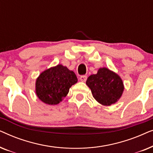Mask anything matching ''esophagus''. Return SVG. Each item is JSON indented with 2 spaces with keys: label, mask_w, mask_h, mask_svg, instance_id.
<instances>
[{
  "label": "esophagus",
  "mask_w": 153,
  "mask_h": 153,
  "mask_svg": "<svg viewBox=\"0 0 153 153\" xmlns=\"http://www.w3.org/2000/svg\"><path fill=\"white\" fill-rule=\"evenodd\" d=\"M79 79H80L81 81H83V82H85L87 79V76H85V75H82V76H80Z\"/></svg>",
  "instance_id": "esophagus-1"
}]
</instances>
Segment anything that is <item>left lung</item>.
Returning a JSON list of instances; mask_svg holds the SVG:
<instances>
[{
  "label": "left lung",
  "mask_w": 153,
  "mask_h": 153,
  "mask_svg": "<svg viewBox=\"0 0 153 153\" xmlns=\"http://www.w3.org/2000/svg\"><path fill=\"white\" fill-rule=\"evenodd\" d=\"M86 84L93 97L105 106L116 103L122 95L124 86L120 76L107 68H100L97 74L91 75Z\"/></svg>",
  "instance_id": "left-lung-1"
}]
</instances>
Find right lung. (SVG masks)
I'll list each match as a JSON object with an SVG mask.
<instances>
[{
    "label": "right lung",
    "instance_id": "obj_1",
    "mask_svg": "<svg viewBox=\"0 0 153 153\" xmlns=\"http://www.w3.org/2000/svg\"><path fill=\"white\" fill-rule=\"evenodd\" d=\"M73 71L62 65L44 71L36 81V94L39 99L50 105L58 104L69 93L70 88L77 82Z\"/></svg>",
    "mask_w": 153,
    "mask_h": 153
}]
</instances>
